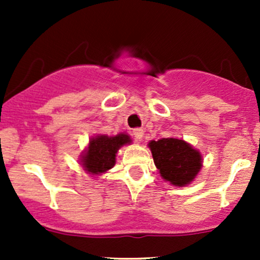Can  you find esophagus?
<instances>
[{"label":"esophagus","mask_w":260,"mask_h":260,"mask_svg":"<svg viewBox=\"0 0 260 260\" xmlns=\"http://www.w3.org/2000/svg\"><path fill=\"white\" fill-rule=\"evenodd\" d=\"M132 135H133V137H135L137 141H142L145 132H143L142 128H136V129H133Z\"/></svg>","instance_id":"34e87169"}]
</instances>
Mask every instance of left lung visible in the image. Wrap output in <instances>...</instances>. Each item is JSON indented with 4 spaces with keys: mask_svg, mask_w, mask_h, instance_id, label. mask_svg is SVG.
I'll use <instances>...</instances> for the list:
<instances>
[{
    "mask_svg": "<svg viewBox=\"0 0 260 260\" xmlns=\"http://www.w3.org/2000/svg\"><path fill=\"white\" fill-rule=\"evenodd\" d=\"M153 162L159 176L176 187L190 185L203 167V156L199 149L181 138H162L149 141Z\"/></svg>",
    "mask_w": 260,
    "mask_h": 260,
    "instance_id": "left-lung-1",
    "label": "left lung"
}]
</instances>
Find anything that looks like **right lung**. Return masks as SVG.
Returning a JSON list of instances; mask_svg holds the SVG:
<instances>
[{"mask_svg":"<svg viewBox=\"0 0 260 260\" xmlns=\"http://www.w3.org/2000/svg\"><path fill=\"white\" fill-rule=\"evenodd\" d=\"M132 138L122 132L117 136L96 135L89 140L86 148L80 154V166L93 177L101 176L115 165V157L120 147L131 145Z\"/></svg>","mask_w":260,"mask_h":260,"instance_id":"obj_1","label":"right lung"}]
</instances>
